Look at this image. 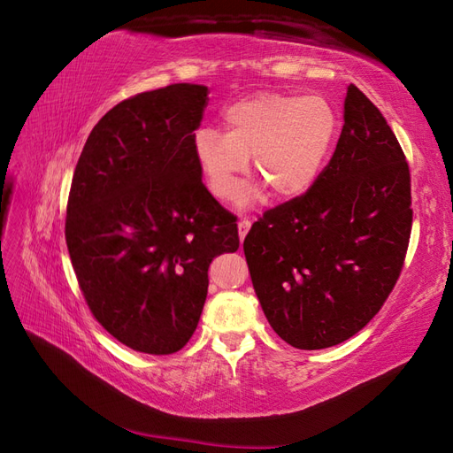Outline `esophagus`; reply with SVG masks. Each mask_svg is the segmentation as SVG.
<instances>
[{
  "mask_svg": "<svg viewBox=\"0 0 453 453\" xmlns=\"http://www.w3.org/2000/svg\"><path fill=\"white\" fill-rule=\"evenodd\" d=\"M237 227H239V239L243 241L245 235L249 234V229H250V222H249V219H241V222L237 224Z\"/></svg>",
  "mask_w": 453,
  "mask_h": 453,
  "instance_id": "1",
  "label": "esophagus"
}]
</instances>
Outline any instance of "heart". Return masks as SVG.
I'll list each match as a JSON object with an SVG mask.
<instances>
[{
    "mask_svg": "<svg viewBox=\"0 0 453 453\" xmlns=\"http://www.w3.org/2000/svg\"><path fill=\"white\" fill-rule=\"evenodd\" d=\"M226 134L201 129L195 154L210 191L227 201L252 157L255 173L272 195L296 198L317 181L335 134V113L320 96L258 92L224 113Z\"/></svg>",
    "mask_w": 453,
    "mask_h": 453,
    "instance_id": "obj_1",
    "label": "heart"
}]
</instances>
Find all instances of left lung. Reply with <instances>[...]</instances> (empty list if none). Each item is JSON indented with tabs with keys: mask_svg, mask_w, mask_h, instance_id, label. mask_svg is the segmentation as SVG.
<instances>
[{
	"mask_svg": "<svg viewBox=\"0 0 453 453\" xmlns=\"http://www.w3.org/2000/svg\"><path fill=\"white\" fill-rule=\"evenodd\" d=\"M411 222L402 146L349 84L330 164L245 237L252 288L274 332L297 349H324L363 330L395 286Z\"/></svg>",
	"mask_w": 453,
	"mask_h": 453,
	"instance_id": "obj_1",
	"label": "left lung"
}]
</instances>
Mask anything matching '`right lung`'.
<instances>
[{
	"instance_id": "add662e5",
	"label": "right lung",
	"mask_w": 453,
	"mask_h": 453,
	"mask_svg": "<svg viewBox=\"0 0 453 453\" xmlns=\"http://www.w3.org/2000/svg\"><path fill=\"white\" fill-rule=\"evenodd\" d=\"M208 88L177 82L119 102L94 125L73 173L65 239L104 330L134 351L191 340L208 266L239 249L235 216L203 183L195 131Z\"/></svg>"
}]
</instances>
